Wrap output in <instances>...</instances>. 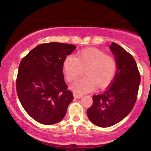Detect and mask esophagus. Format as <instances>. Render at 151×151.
<instances>
[{
	"instance_id": "34e87169",
	"label": "esophagus",
	"mask_w": 151,
	"mask_h": 151,
	"mask_svg": "<svg viewBox=\"0 0 151 151\" xmlns=\"http://www.w3.org/2000/svg\"><path fill=\"white\" fill-rule=\"evenodd\" d=\"M73 95H74V97L76 99H80L82 97V95L79 94V93H74Z\"/></svg>"
}]
</instances>
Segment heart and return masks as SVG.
I'll return each mask as SVG.
<instances>
[{"mask_svg": "<svg viewBox=\"0 0 151 151\" xmlns=\"http://www.w3.org/2000/svg\"><path fill=\"white\" fill-rule=\"evenodd\" d=\"M116 69V61L113 57L95 48L81 50L77 57L69 55L63 63L68 81L77 79L85 70L86 76L71 85V89L80 93L93 91L97 84L101 88L108 85L115 76Z\"/></svg>", "mask_w": 151, "mask_h": 151, "instance_id": "1", "label": "heart"}]
</instances>
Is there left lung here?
Segmentation results:
<instances>
[{
	"label": "left lung",
	"instance_id": "8db88e82",
	"mask_svg": "<svg viewBox=\"0 0 151 151\" xmlns=\"http://www.w3.org/2000/svg\"><path fill=\"white\" fill-rule=\"evenodd\" d=\"M115 57L117 72L104 92L93 96V104L86 113L89 120L100 127L120 122L131 111L138 96L141 76L132 55L116 43L109 47Z\"/></svg>",
	"mask_w": 151,
	"mask_h": 151
}]
</instances>
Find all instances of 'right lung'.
Instances as JSON below:
<instances>
[{
	"instance_id": "1",
	"label": "right lung",
	"mask_w": 151,
	"mask_h": 151,
	"mask_svg": "<svg viewBox=\"0 0 151 151\" xmlns=\"http://www.w3.org/2000/svg\"><path fill=\"white\" fill-rule=\"evenodd\" d=\"M76 46L60 42L37 45L24 57L18 67L17 94L34 120L52 125L65 117L73 100L63 74V63Z\"/></svg>"
}]
</instances>
